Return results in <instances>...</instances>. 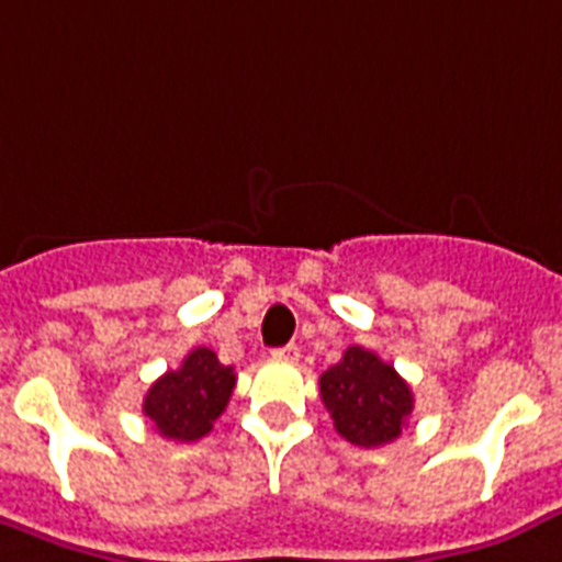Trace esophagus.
I'll list each match as a JSON object with an SVG mask.
<instances>
[{"mask_svg":"<svg viewBox=\"0 0 562 562\" xmlns=\"http://www.w3.org/2000/svg\"><path fill=\"white\" fill-rule=\"evenodd\" d=\"M299 355H302V351H299V346H293V342H290V346H281V349L272 351V358L286 360V363H295V360H299Z\"/></svg>","mask_w":562,"mask_h":562,"instance_id":"esophagus-1","label":"esophagus"}]
</instances>
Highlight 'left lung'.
Returning a JSON list of instances; mask_svg holds the SVG:
<instances>
[{
  "label": "left lung",
  "instance_id": "obj_1",
  "mask_svg": "<svg viewBox=\"0 0 562 562\" xmlns=\"http://www.w3.org/2000/svg\"><path fill=\"white\" fill-rule=\"evenodd\" d=\"M319 395L337 434L360 448H378L398 439L413 413L407 381L393 363H384L375 351L360 346H349L340 363L322 372Z\"/></svg>",
  "mask_w": 562,
  "mask_h": 562
}]
</instances>
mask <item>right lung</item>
Masks as SVG:
<instances>
[{"label": "right lung", "mask_w": 562, "mask_h": 562, "mask_svg": "<svg viewBox=\"0 0 562 562\" xmlns=\"http://www.w3.org/2000/svg\"><path fill=\"white\" fill-rule=\"evenodd\" d=\"M237 375L222 367L211 349H193L181 367L169 369L149 386L143 398V413L158 428L160 437L176 442H193L211 434L213 422L228 407Z\"/></svg>", "instance_id": "right-lung-1"}]
</instances>
